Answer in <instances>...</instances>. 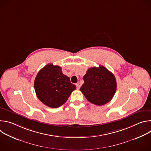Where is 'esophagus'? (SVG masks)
I'll return each mask as SVG.
<instances>
[{"label":"esophagus","mask_w":151,"mask_h":151,"mask_svg":"<svg viewBox=\"0 0 151 151\" xmlns=\"http://www.w3.org/2000/svg\"><path fill=\"white\" fill-rule=\"evenodd\" d=\"M76 88H77V90H79V89L80 88V85H79V83H77L76 84Z\"/></svg>","instance_id":"esophagus-1"}]
</instances>
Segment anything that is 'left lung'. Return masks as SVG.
I'll use <instances>...</instances> for the list:
<instances>
[{"label": "left lung", "mask_w": 151, "mask_h": 151, "mask_svg": "<svg viewBox=\"0 0 151 151\" xmlns=\"http://www.w3.org/2000/svg\"><path fill=\"white\" fill-rule=\"evenodd\" d=\"M83 79L84 83L80 90L90 103L101 106L113 98L116 90V79L104 66L88 69Z\"/></svg>", "instance_id": "1"}]
</instances>
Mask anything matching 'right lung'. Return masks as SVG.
Wrapping results in <instances>:
<instances>
[{"instance_id": "1", "label": "right lung", "mask_w": 151, "mask_h": 151, "mask_svg": "<svg viewBox=\"0 0 151 151\" xmlns=\"http://www.w3.org/2000/svg\"><path fill=\"white\" fill-rule=\"evenodd\" d=\"M34 88L37 98L46 106L57 108L65 103L76 87L62 73L61 67L49 63L37 74Z\"/></svg>"}]
</instances>
